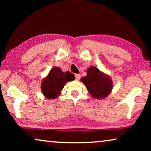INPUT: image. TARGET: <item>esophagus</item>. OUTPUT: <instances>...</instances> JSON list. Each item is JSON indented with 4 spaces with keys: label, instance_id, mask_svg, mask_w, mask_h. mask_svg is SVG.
<instances>
[{
    "label": "esophagus",
    "instance_id": "esophagus-1",
    "mask_svg": "<svg viewBox=\"0 0 151 151\" xmlns=\"http://www.w3.org/2000/svg\"><path fill=\"white\" fill-rule=\"evenodd\" d=\"M81 78V75L80 74H75V79L76 81L80 80Z\"/></svg>",
    "mask_w": 151,
    "mask_h": 151
}]
</instances>
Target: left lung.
Instances as JSON below:
<instances>
[{
    "label": "left lung",
    "instance_id": "1",
    "mask_svg": "<svg viewBox=\"0 0 151 151\" xmlns=\"http://www.w3.org/2000/svg\"><path fill=\"white\" fill-rule=\"evenodd\" d=\"M87 75L81 81L85 84L92 96L96 99H103L111 93L112 81L108 76L101 73L98 68L91 67L87 69Z\"/></svg>",
    "mask_w": 151,
    "mask_h": 151
}]
</instances>
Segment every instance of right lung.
I'll return each instance as SVG.
<instances>
[{
	"label": "right lung",
	"mask_w": 151,
	"mask_h": 151,
	"mask_svg": "<svg viewBox=\"0 0 151 151\" xmlns=\"http://www.w3.org/2000/svg\"><path fill=\"white\" fill-rule=\"evenodd\" d=\"M75 78V75L69 71L63 73L60 68L53 67L47 77L42 81L41 85L42 93L47 99L57 98L66 83L72 81Z\"/></svg>",
	"instance_id": "1"
}]
</instances>
